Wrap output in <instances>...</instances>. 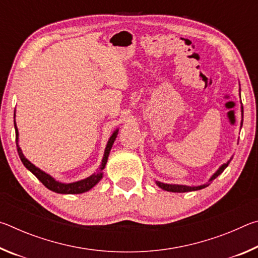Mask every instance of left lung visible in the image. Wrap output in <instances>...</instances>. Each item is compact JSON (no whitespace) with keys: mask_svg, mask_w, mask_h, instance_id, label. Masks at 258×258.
<instances>
[{"mask_svg":"<svg viewBox=\"0 0 258 258\" xmlns=\"http://www.w3.org/2000/svg\"><path fill=\"white\" fill-rule=\"evenodd\" d=\"M241 112H242V120H241V125H242V121H243V107H241ZM232 159V158H231ZM229 160L228 163L222 165L220 169L214 174V175L211 177V180L209 181H214L215 178L220 175V174L224 171V169L228 167V165L230 164ZM157 185H158L159 187H161L163 190H166V191H171V192H187V191H196V190H200V189H204V187H206L207 184H204V185H199V186H186V185H177V184H165V183H160V182H157Z\"/></svg>","mask_w":258,"mask_h":258,"instance_id":"1","label":"left lung"}]
</instances>
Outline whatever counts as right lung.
Returning <instances> with one entry per match:
<instances>
[{
  "label": "right lung",
  "mask_w": 258,
  "mask_h": 258,
  "mask_svg": "<svg viewBox=\"0 0 258 258\" xmlns=\"http://www.w3.org/2000/svg\"><path fill=\"white\" fill-rule=\"evenodd\" d=\"M15 128H16V143H17V150H18V155L20 157L21 161H23V164L25 165V167L29 169L30 172H32L35 176H36L38 180H40L44 186H46L47 189L56 192V194H67V195H72V194H83V192L85 191H89L90 189H92V187L97 184V183L101 180L102 178V169L104 168V166L107 164V160H108V156H109V152H110V149L112 147V143L115 142L116 137H117V133H118V130L115 131L113 134L110 137L108 141V145L106 147V150H104V155H103V159H102V163L100 165V169L97 172L94 173L93 175L89 176L87 178H84V180L82 181H78V182H74V183H60L58 181H55L53 177L50 176L49 174H46L45 172L41 171L40 168H37L36 166H34L32 163H30L29 160H27L25 158V156L23 155V152H21L20 147L18 146V130H17V126L15 123Z\"/></svg>",
  "instance_id": "right-lung-1"
}]
</instances>
